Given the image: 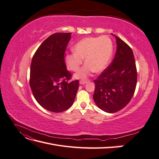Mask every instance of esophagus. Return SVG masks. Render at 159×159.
<instances>
[{
  "label": "esophagus",
  "instance_id": "34e87169",
  "mask_svg": "<svg viewBox=\"0 0 159 159\" xmlns=\"http://www.w3.org/2000/svg\"><path fill=\"white\" fill-rule=\"evenodd\" d=\"M87 82H88L87 80H80V84L83 85V84H85Z\"/></svg>",
  "mask_w": 159,
  "mask_h": 159
}]
</instances>
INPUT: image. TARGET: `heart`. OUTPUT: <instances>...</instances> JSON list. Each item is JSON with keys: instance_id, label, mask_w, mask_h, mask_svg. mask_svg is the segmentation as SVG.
I'll return each instance as SVG.
<instances>
[{"instance_id": "obj_1", "label": "heart", "mask_w": 159, "mask_h": 159, "mask_svg": "<svg viewBox=\"0 0 159 159\" xmlns=\"http://www.w3.org/2000/svg\"><path fill=\"white\" fill-rule=\"evenodd\" d=\"M113 48L112 40L107 36L85 38L75 45L74 54L66 57V63L70 70L77 71L85 58V65L75 74V78L84 79L93 71L99 73L107 68Z\"/></svg>"}]
</instances>
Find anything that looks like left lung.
I'll list each match as a JSON object with an SVG mask.
<instances>
[{"mask_svg":"<svg viewBox=\"0 0 159 159\" xmlns=\"http://www.w3.org/2000/svg\"><path fill=\"white\" fill-rule=\"evenodd\" d=\"M117 40V51L111 64L98 78L93 98L97 106L112 113L121 110L129 103L135 91L137 72L132 49L113 34Z\"/></svg>","mask_w":159,"mask_h":159,"instance_id":"left-lung-1","label":"left lung"}]
</instances>
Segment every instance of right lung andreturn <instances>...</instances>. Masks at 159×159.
Returning a JSON list of instances; mask_svg holds the SVG:
<instances>
[{
	"mask_svg": "<svg viewBox=\"0 0 159 159\" xmlns=\"http://www.w3.org/2000/svg\"><path fill=\"white\" fill-rule=\"evenodd\" d=\"M71 33H56L42 43L33 56L30 85L41 106L54 113L69 109L74 103L79 81H69L64 54Z\"/></svg>",
	"mask_w": 159,
	"mask_h": 159,
	"instance_id": "add662e5",
	"label": "right lung"
}]
</instances>
